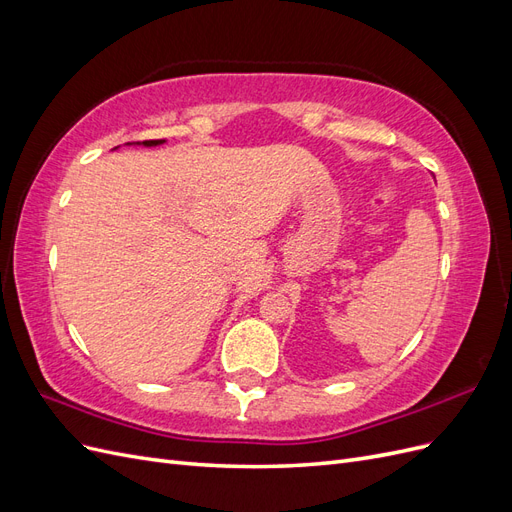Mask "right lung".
<instances>
[{"label": "right lung", "instance_id": "right-lung-1", "mask_svg": "<svg viewBox=\"0 0 512 512\" xmlns=\"http://www.w3.org/2000/svg\"><path fill=\"white\" fill-rule=\"evenodd\" d=\"M164 141H143V145L145 147H156V145H162ZM130 145V143H128ZM136 145H141V143H136Z\"/></svg>", "mask_w": 512, "mask_h": 512}]
</instances>
